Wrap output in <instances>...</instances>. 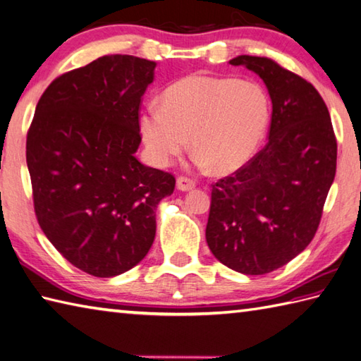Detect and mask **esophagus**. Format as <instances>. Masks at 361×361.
Wrapping results in <instances>:
<instances>
[{
    "mask_svg": "<svg viewBox=\"0 0 361 361\" xmlns=\"http://www.w3.org/2000/svg\"><path fill=\"white\" fill-rule=\"evenodd\" d=\"M176 187H178L179 191H190V190H193L196 187V183L191 179L182 178V176H180V178H178V180H176Z\"/></svg>",
    "mask_w": 361,
    "mask_h": 361,
    "instance_id": "esophagus-1",
    "label": "esophagus"
}]
</instances>
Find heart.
Segmentation results:
<instances>
[{
    "label": "heart",
    "mask_w": 361,
    "mask_h": 361,
    "mask_svg": "<svg viewBox=\"0 0 361 361\" xmlns=\"http://www.w3.org/2000/svg\"><path fill=\"white\" fill-rule=\"evenodd\" d=\"M269 120V95L259 83L190 75L168 86L162 103L143 108L139 130L157 166L170 165L187 148L190 135L199 166L233 173L255 156Z\"/></svg>",
    "instance_id": "obj_1"
}]
</instances>
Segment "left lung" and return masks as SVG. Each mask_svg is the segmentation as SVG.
Wrapping results in <instances>:
<instances>
[{"mask_svg": "<svg viewBox=\"0 0 361 361\" xmlns=\"http://www.w3.org/2000/svg\"><path fill=\"white\" fill-rule=\"evenodd\" d=\"M230 65L259 75L271 100L269 142L212 190L205 238L214 258L244 275L292 261L315 236L337 170V140L322 95L266 57Z\"/></svg>", "mask_w": 361, "mask_h": 361, "instance_id": "8db88e82", "label": "left lung"}]
</instances>
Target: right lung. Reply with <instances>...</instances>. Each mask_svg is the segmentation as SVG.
<instances>
[{
  "label": "right lung",
  "instance_id": "1",
  "mask_svg": "<svg viewBox=\"0 0 361 361\" xmlns=\"http://www.w3.org/2000/svg\"><path fill=\"white\" fill-rule=\"evenodd\" d=\"M156 61L105 55L55 78L27 133L26 160L39 227L77 269L125 274L156 236V207L174 178L135 157L139 106Z\"/></svg>",
  "mask_w": 361,
  "mask_h": 361
}]
</instances>
